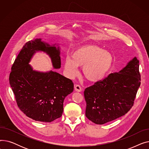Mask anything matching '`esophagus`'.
Returning a JSON list of instances; mask_svg holds the SVG:
<instances>
[{
  "mask_svg": "<svg viewBox=\"0 0 149 149\" xmlns=\"http://www.w3.org/2000/svg\"><path fill=\"white\" fill-rule=\"evenodd\" d=\"M74 88H75V90L77 91V92H81L82 91V89H81V87L80 86V85L79 84H75L74 86Z\"/></svg>",
  "mask_w": 149,
  "mask_h": 149,
  "instance_id": "34e87169",
  "label": "esophagus"
}]
</instances>
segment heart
<instances>
[{
  "label": "heart",
  "instance_id": "1",
  "mask_svg": "<svg viewBox=\"0 0 149 149\" xmlns=\"http://www.w3.org/2000/svg\"><path fill=\"white\" fill-rule=\"evenodd\" d=\"M113 62L112 54L99 46L88 44L75 48L71 58L66 57L65 69L70 75L77 72V67L83 66L84 77L89 81L95 82L103 80L111 70Z\"/></svg>",
  "mask_w": 149,
  "mask_h": 149
}]
</instances>
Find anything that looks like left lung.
I'll use <instances>...</instances> for the list:
<instances>
[{"instance_id":"1","label":"left lung","mask_w":149,"mask_h":149,"mask_svg":"<svg viewBox=\"0 0 149 149\" xmlns=\"http://www.w3.org/2000/svg\"><path fill=\"white\" fill-rule=\"evenodd\" d=\"M140 84L139 60L135 57L119 72L111 73L85 89L86 116L103 124L124 115L134 106Z\"/></svg>"}]
</instances>
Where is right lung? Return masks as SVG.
<instances>
[{"label": "right lung", "mask_w": 149, "mask_h": 149, "mask_svg": "<svg viewBox=\"0 0 149 149\" xmlns=\"http://www.w3.org/2000/svg\"><path fill=\"white\" fill-rule=\"evenodd\" d=\"M37 51L49 55L55 68L61 67L59 48L36 38L23 46L12 65L9 81L20 111L33 120L49 123L62 115L64 100L74 91V83L52 70H33L28 63Z\"/></svg>", "instance_id": "right-lung-1"}]
</instances>
